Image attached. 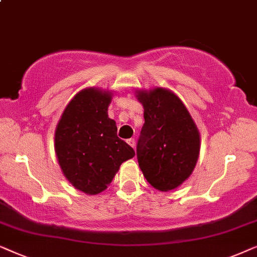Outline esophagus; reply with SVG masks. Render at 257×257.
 I'll return each mask as SVG.
<instances>
[{"instance_id": "34e87169", "label": "esophagus", "mask_w": 257, "mask_h": 257, "mask_svg": "<svg viewBox=\"0 0 257 257\" xmlns=\"http://www.w3.org/2000/svg\"><path fill=\"white\" fill-rule=\"evenodd\" d=\"M126 143L132 147V148H135V140L134 139H129L126 140Z\"/></svg>"}]
</instances>
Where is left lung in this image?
Returning a JSON list of instances; mask_svg holds the SVG:
<instances>
[{"label": "left lung", "instance_id": "8db88e82", "mask_svg": "<svg viewBox=\"0 0 257 257\" xmlns=\"http://www.w3.org/2000/svg\"><path fill=\"white\" fill-rule=\"evenodd\" d=\"M135 95L145 109L139 166L150 186L170 191L194 172L200 156V132L181 98L169 89H140Z\"/></svg>", "mask_w": 257, "mask_h": 257}]
</instances>
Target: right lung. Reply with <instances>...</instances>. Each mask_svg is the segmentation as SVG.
<instances>
[{
    "label": "right lung",
    "instance_id": "obj_1",
    "mask_svg": "<svg viewBox=\"0 0 257 257\" xmlns=\"http://www.w3.org/2000/svg\"><path fill=\"white\" fill-rule=\"evenodd\" d=\"M110 90L82 89L67 104L55 129V153L63 175L75 189L88 195L102 193L111 183L134 149L117 138L109 118Z\"/></svg>",
    "mask_w": 257,
    "mask_h": 257
}]
</instances>
